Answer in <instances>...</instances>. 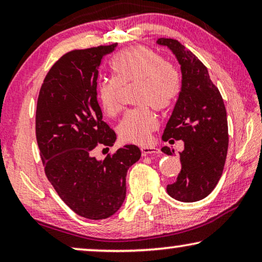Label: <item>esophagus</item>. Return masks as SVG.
<instances>
[{
	"label": "esophagus",
	"instance_id": "1",
	"mask_svg": "<svg viewBox=\"0 0 262 262\" xmlns=\"http://www.w3.org/2000/svg\"><path fill=\"white\" fill-rule=\"evenodd\" d=\"M142 156H157L160 153V149L157 147H149V146H143L141 147Z\"/></svg>",
	"mask_w": 262,
	"mask_h": 262
}]
</instances>
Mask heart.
Listing matches in <instances>:
<instances>
[{
	"mask_svg": "<svg viewBox=\"0 0 262 262\" xmlns=\"http://www.w3.org/2000/svg\"><path fill=\"white\" fill-rule=\"evenodd\" d=\"M113 78L97 84L96 98L102 113L115 117L122 109L120 86L129 83H140L138 90L139 104H149L156 108L167 105L176 95V82L172 72L152 50L145 46H134L116 53L110 60ZM159 127L156 114L147 108L129 110L121 121L117 130L123 141L145 143L150 134Z\"/></svg>",
	"mask_w": 262,
	"mask_h": 262,
	"instance_id": "obj_1",
	"label": "heart"
}]
</instances>
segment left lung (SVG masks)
Instances as JSON below:
<instances>
[{"label": "left lung", "instance_id": "left-lung-1", "mask_svg": "<svg viewBox=\"0 0 262 262\" xmlns=\"http://www.w3.org/2000/svg\"><path fill=\"white\" fill-rule=\"evenodd\" d=\"M156 43L174 54L182 72L180 93L163 135L164 141H184L182 171L167 185V193L191 203L210 194L222 176L229 142L226 106L208 69L192 52L173 39L160 38ZM161 150L167 156L174 153L166 146Z\"/></svg>", "mask_w": 262, "mask_h": 262}]
</instances>
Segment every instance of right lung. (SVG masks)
Masks as SVG:
<instances>
[{
	"label": "right lung",
	"mask_w": 262,
	"mask_h": 262,
	"mask_svg": "<svg viewBox=\"0 0 262 262\" xmlns=\"http://www.w3.org/2000/svg\"><path fill=\"white\" fill-rule=\"evenodd\" d=\"M116 47L64 54L47 73L36 105V141L47 179L70 209L95 221L122 206L127 171L141 157L135 145L121 147L104 160L91 153L98 143L110 147L116 141L96 98L102 58Z\"/></svg>",
	"instance_id": "obj_1"
}]
</instances>
